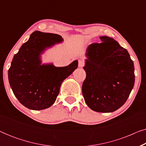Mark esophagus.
Instances as JSON below:
<instances>
[{"instance_id":"1","label":"esophagus","mask_w":146,"mask_h":146,"mask_svg":"<svg viewBox=\"0 0 146 146\" xmlns=\"http://www.w3.org/2000/svg\"><path fill=\"white\" fill-rule=\"evenodd\" d=\"M85 65V61L84 60H79L78 61V66L80 67V68H82Z\"/></svg>"}]
</instances>
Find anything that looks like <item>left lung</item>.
I'll return each mask as SVG.
<instances>
[{
    "instance_id": "left-lung-1",
    "label": "left lung",
    "mask_w": 146,
    "mask_h": 146,
    "mask_svg": "<svg viewBox=\"0 0 146 146\" xmlns=\"http://www.w3.org/2000/svg\"><path fill=\"white\" fill-rule=\"evenodd\" d=\"M86 50V73L82 90L90 108L112 112L124 104L135 81L134 66L128 52L114 40L100 37Z\"/></svg>"
}]
</instances>
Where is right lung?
<instances>
[{"mask_svg": "<svg viewBox=\"0 0 146 146\" xmlns=\"http://www.w3.org/2000/svg\"><path fill=\"white\" fill-rule=\"evenodd\" d=\"M62 40L56 34L35 31L14 56L9 69V83L14 94L27 108L40 110L50 107L62 82L77 68V60L65 67L40 65V54Z\"/></svg>", "mask_w": 146, "mask_h": 146, "instance_id": "add662e5", "label": "right lung"}]
</instances>
